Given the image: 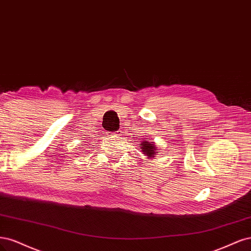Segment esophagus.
Wrapping results in <instances>:
<instances>
[{"label":"esophagus","mask_w":251,"mask_h":251,"mask_svg":"<svg viewBox=\"0 0 251 251\" xmlns=\"http://www.w3.org/2000/svg\"><path fill=\"white\" fill-rule=\"evenodd\" d=\"M114 134H117V135H120L121 134V131H117V132H115Z\"/></svg>","instance_id":"obj_1"}]
</instances>
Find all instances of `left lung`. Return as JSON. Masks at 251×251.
I'll list each match as a JSON object with an SVG mask.
<instances>
[{"label":"left lung","mask_w":251,"mask_h":251,"mask_svg":"<svg viewBox=\"0 0 251 251\" xmlns=\"http://www.w3.org/2000/svg\"><path fill=\"white\" fill-rule=\"evenodd\" d=\"M140 147H141V149H142V151H143V154L148 156L149 158L155 157L156 153H158V152H157V149L155 148L154 143L149 142V141H145V140H144V141L141 143Z\"/></svg>","instance_id":"1"}]
</instances>
